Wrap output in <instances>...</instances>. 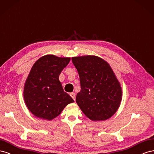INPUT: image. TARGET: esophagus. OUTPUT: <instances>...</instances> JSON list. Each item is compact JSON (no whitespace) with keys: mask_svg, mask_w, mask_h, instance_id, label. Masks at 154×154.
Returning <instances> with one entry per match:
<instances>
[{"mask_svg":"<svg viewBox=\"0 0 154 154\" xmlns=\"http://www.w3.org/2000/svg\"><path fill=\"white\" fill-rule=\"evenodd\" d=\"M70 96L72 97V99H73L74 100H75V93H71V94H70Z\"/></svg>","mask_w":154,"mask_h":154,"instance_id":"34e87169","label":"esophagus"}]
</instances>
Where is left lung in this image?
<instances>
[{
	"label": "left lung",
	"instance_id": "obj_1",
	"mask_svg": "<svg viewBox=\"0 0 154 154\" xmlns=\"http://www.w3.org/2000/svg\"><path fill=\"white\" fill-rule=\"evenodd\" d=\"M72 60L80 79L78 106L91 121L108 119L117 111L122 97V87L111 66L95 55L73 57Z\"/></svg>",
	"mask_w": 154,
	"mask_h": 154
}]
</instances>
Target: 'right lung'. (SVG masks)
I'll return each mask as SVG.
<instances>
[{"mask_svg":"<svg viewBox=\"0 0 154 154\" xmlns=\"http://www.w3.org/2000/svg\"><path fill=\"white\" fill-rule=\"evenodd\" d=\"M70 57L46 55L34 63L24 83L26 106L34 116L51 121L59 116L73 99L64 91L59 75Z\"/></svg>","mask_w":154,"mask_h":154,"instance_id":"add662e5","label":"right lung"}]
</instances>
